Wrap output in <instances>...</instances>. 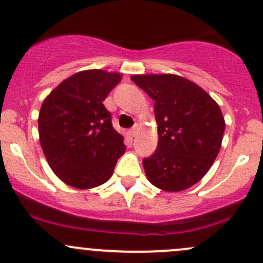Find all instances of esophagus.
<instances>
[{
	"label": "esophagus",
	"mask_w": 263,
	"mask_h": 263,
	"mask_svg": "<svg viewBox=\"0 0 263 263\" xmlns=\"http://www.w3.org/2000/svg\"><path fill=\"white\" fill-rule=\"evenodd\" d=\"M139 131H140V126L139 124H135V126L129 129V135H131L132 137H135V136H137Z\"/></svg>",
	"instance_id": "esophagus-1"
}]
</instances>
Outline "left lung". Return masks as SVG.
Listing matches in <instances>:
<instances>
[{
    "instance_id": "1",
    "label": "left lung",
    "mask_w": 263,
    "mask_h": 263,
    "mask_svg": "<svg viewBox=\"0 0 263 263\" xmlns=\"http://www.w3.org/2000/svg\"><path fill=\"white\" fill-rule=\"evenodd\" d=\"M155 100L158 148L142 160L148 182L166 192L192 187L210 171L221 147V109L201 86L173 73L132 75Z\"/></svg>"
}]
</instances>
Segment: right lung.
I'll return each instance as SVG.
<instances>
[{
  "instance_id": "add662e5",
  "label": "right lung",
  "mask_w": 263,
  "mask_h": 263,
  "mask_svg": "<svg viewBox=\"0 0 263 263\" xmlns=\"http://www.w3.org/2000/svg\"><path fill=\"white\" fill-rule=\"evenodd\" d=\"M122 73L85 70L65 79L44 99L38 117L39 141L53 173L78 190L112 177L126 151L103 102Z\"/></svg>"
}]
</instances>
